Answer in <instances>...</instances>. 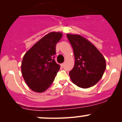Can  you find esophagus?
Returning a JSON list of instances; mask_svg holds the SVG:
<instances>
[{
	"instance_id": "esophagus-1",
	"label": "esophagus",
	"mask_w": 122,
	"mask_h": 122,
	"mask_svg": "<svg viewBox=\"0 0 122 122\" xmlns=\"http://www.w3.org/2000/svg\"><path fill=\"white\" fill-rule=\"evenodd\" d=\"M64 65H65V63H62V64H61V66H62V67H64Z\"/></svg>"
}]
</instances>
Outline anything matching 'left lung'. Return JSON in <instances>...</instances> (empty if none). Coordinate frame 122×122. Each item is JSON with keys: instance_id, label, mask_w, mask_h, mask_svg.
I'll use <instances>...</instances> for the list:
<instances>
[{"instance_id": "left-lung-1", "label": "left lung", "mask_w": 122, "mask_h": 122, "mask_svg": "<svg viewBox=\"0 0 122 122\" xmlns=\"http://www.w3.org/2000/svg\"><path fill=\"white\" fill-rule=\"evenodd\" d=\"M66 36L75 58V65L69 72L71 80L82 88L93 86L101 79L106 70L104 57L92 43L82 36L69 34Z\"/></svg>"}]
</instances>
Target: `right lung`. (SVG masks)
Wrapping results in <instances>:
<instances>
[{"instance_id":"right-lung-1","label":"right lung","mask_w":122,"mask_h":122,"mask_svg":"<svg viewBox=\"0 0 122 122\" xmlns=\"http://www.w3.org/2000/svg\"><path fill=\"white\" fill-rule=\"evenodd\" d=\"M62 36L61 33L51 32L25 53L21 71L25 82L33 91H45L54 80L60 68L54 60L56 46Z\"/></svg>"}]
</instances>
